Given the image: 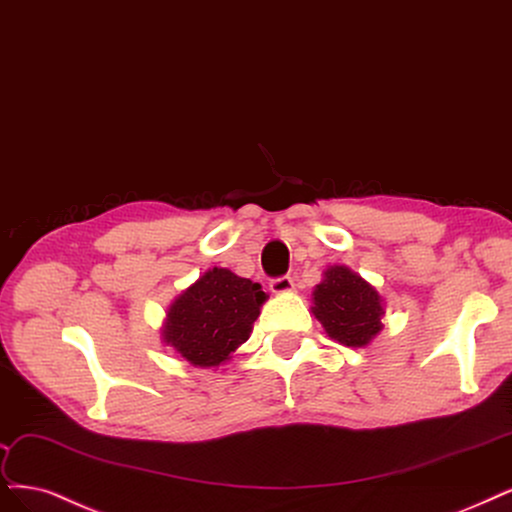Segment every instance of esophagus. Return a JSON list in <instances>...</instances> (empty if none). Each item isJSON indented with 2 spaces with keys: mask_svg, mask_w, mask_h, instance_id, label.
<instances>
[{
  "mask_svg": "<svg viewBox=\"0 0 512 512\" xmlns=\"http://www.w3.org/2000/svg\"><path fill=\"white\" fill-rule=\"evenodd\" d=\"M269 288H271L273 294H290V292L294 290V281H292V277H288V275L275 277V279H271Z\"/></svg>",
  "mask_w": 512,
  "mask_h": 512,
  "instance_id": "1",
  "label": "esophagus"
}]
</instances>
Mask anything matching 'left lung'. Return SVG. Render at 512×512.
Returning <instances> with one entry per match:
<instances>
[{
  "instance_id": "1",
  "label": "left lung",
  "mask_w": 512,
  "mask_h": 512,
  "mask_svg": "<svg viewBox=\"0 0 512 512\" xmlns=\"http://www.w3.org/2000/svg\"><path fill=\"white\" fill-rule=\"evenodd\" d=\"M322 277L311 294L315 320L332 341L345 347H366L383 328V296L345 264H332Z\"/></svg>"
}]
</instances>
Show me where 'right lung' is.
Masks as SVG:
<instances>
[{
  "label": "right lung",
  "mask_w": 512,
  "mask_h": 512,
  "mask_svg": "<svg viewBox=\"0 0 512 512\" xmlns=\"http://www.w3.org/2000/svg\"><path fill=\"white\" fill-rule=\"evenodd\" d=\"M267 298L252 279L214 267L169 305L161 339L190 366L218 368L250 339Z\"/></svg>",
  "instance_id": "add662e5"
}]
</instances>
